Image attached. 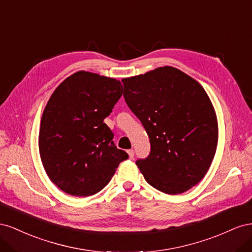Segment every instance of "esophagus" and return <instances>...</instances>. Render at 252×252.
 I'll list each match as a JSON object with an SVG mask.
<instances>
[{
  "instance_id": "1",
  "label": "esophagus",
  "mask_w": 252,
  "mask_h": 252,
  "mask_svg": "<svg viewBox=\"0 0 252 252\" xmlns=\"http://www.w3.org/2000/svg\"><path fill=\"white\" fill-rule=\"evenodd\" d=\"M127 152H128V155H129V158H134V150H133V149L128 150Z\"/></svg>"
}]
</instances>
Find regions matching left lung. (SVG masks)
Instances as JSON below:
<instances>
[{"instance_id": "obj_1", "label": "left lung", "mask_w": 252, "mask_h": 252, "mask_svg": "<svg viewBox=\"0 0 252 252\" xmlns=\"http://www.w3.org/2000/svg\"><path fill=\"white\" fill-rule=\"evenodd\" d=\"M123 95L150 142L135 164L149 185L179 194L208 171L218 144L215 109L204 88L174 67L165 66L122 80Z\"/></svg>"}]
</instances>
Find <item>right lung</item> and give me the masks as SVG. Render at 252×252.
Wrapping results in <instances>:
<instances>
[{
	"label": "right lung",
	"instance_id": "add662e5",
	"mask_svg": "<svg viewBox=\"0 0 252 252\" xmlns=\"http://www.w3.org/2000/svg\"><path fill=\"white\" fill-rule=\"evenodd\" d=\"M122 94L120 81L78 71L50 96L41 120L40 156L49 179L64 192L97 193L128 158L104 123Z\"/></svg>",
	"mask_w": 252,
	"mask_h": 252
}]
</instances>
